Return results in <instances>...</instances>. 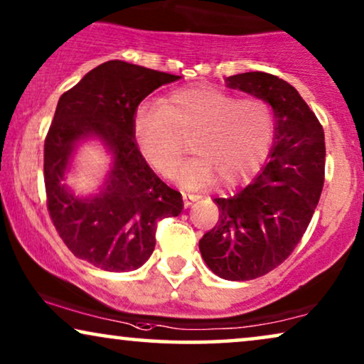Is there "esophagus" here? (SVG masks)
<instances>
[{
    "label": "esophagus",
    "mask_w": 364,
    "mask_h": 364,
    "mask_svg": "<svg viewBox=\"0 0 364 364\" xmlns=\"http://www.w3.org/2000/svg\"><path fill=\"white\" fill-rule=\"evenodd\" d=\"M182 198H183V205L188 207L192 202H196L200 198V196H197V193H188V192H182Z\"/></svg>",
    "instance_id": "1"
}]
</instances>
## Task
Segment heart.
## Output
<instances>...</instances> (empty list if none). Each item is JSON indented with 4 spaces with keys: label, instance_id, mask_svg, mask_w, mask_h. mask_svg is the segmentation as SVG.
Returning <instances> with one entry per match:
<instances>
[{
    "label": "heart",
    "instance_id": "heart-1",
    "mask_svg": "<svg viewBox=\"0 0 364 364\" xmlns=\"http://www.w3.org/2000/svg\"><path fill=\"white\" fill-rule=\"evenodd\" d=\"M134 137L161 176H172L188 151L197 154L178 172L183 186L203 187L215 177L233 186L257 171L277 134L273 107L262 97H240L213 87L178 89L164 102H144L134 114Z\"/></svg>",
    "mask_w": 364,
    "mask_h": 364
}]
</instances>
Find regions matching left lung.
I'll return each instance as SVG.
<instances>
[{
    "label": "left lung",
    "mask_w": 364,
    "mask_h": 364,
    "mask_svg": "<svg viewBox=\"0 0 364 364\" xmlns=\"http://www.w3.org/2000/svg\"><path fill=\"white\" fill-rule=\"evenodd\" d=\"M232 89L262 97L277 117L272 159L245 188L217 197V225L198 242L207 267L245 282L282 265L306 232L325 182V132L291 84L268 73L227 77Z\"/></svg>",
    "instance_id": "left-lung-1"
}]
</instances>
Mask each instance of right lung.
<instances>
[{
    "mask_svg": "<svg viewBox=\"0 0 364 364\" xmlns=\"http://www.w3.org/2000/svg\"><path fill=\"white\" fill-rule=\"evenodd\" d=\"M177 79L114 59L59 97L44 139L48 212L69 250L101 270L131 272L144 265L156 247L159 220L177 217L183 207L181 192L149 167L132 129L142 99ZM87 135L108 144L114 167L99 196L77 199L62 186V176L73 144Z\"/></svg>",
    "mask_w": 364,
    "mask_h": 364,
    "instance_id": "obj_1",
    "label": "right lung"
}]
</instances>
